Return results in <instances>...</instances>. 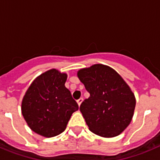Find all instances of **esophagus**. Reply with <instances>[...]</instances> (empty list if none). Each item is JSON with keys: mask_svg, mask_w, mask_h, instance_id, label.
<instances>
[{"mask_svg": "<svg viewBox=\"0 0 160 160\" xmlns=\"http://www.w3.org/2000/svg\"><path fill=\"white\" fill-rule=\"evenodd\" d=\"M82 101H83L82 98H79V99L77 101V102H78V104L79 107H80V105H81V103L82 102Z\"/></svg>", "mask_w": 160, "mask_h": 160, "instance_id": "esophagus-1", "label": "esophagus"}]
</instances>
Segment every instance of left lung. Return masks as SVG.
<instances>
[{
	"mask_svg": "<svg viewBox=\"0 0 160 160\" xmlns=\"http://www.w3.org/2000/svg\"><path fill=\"white\" fill-rule=\"evenodd\" d=\"M90 97L80 106L89 130L105 138L118 135L131 122L135 98L114 69L95 64L78 71Z\"/></svg>",
	"mask_w": 160,
	"mask_h": 160,
	"instance_id": "1",
	"label": "left lung"
}]
</instances>
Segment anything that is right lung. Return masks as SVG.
Instances as JSON below:
<instances>
[{"instance_id": "add662e5", "label": "right lung", "mask_w": 160, "mask_h": 160, "mask_svg": "<svg viewBox=\"0 0 160 160\" xmlns=\"http://www.w3.org/2000/svg\"><path fill=\"white\" fill-rule=\"evenodd\" d=\"M67 74L52 69L35 78L24 96L22 113L32 131L53 137L66 128L78 105L66 87Z\"/></svg>"}]
</instances>
